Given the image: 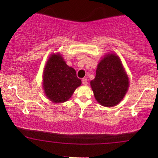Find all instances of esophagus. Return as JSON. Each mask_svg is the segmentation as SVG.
Returning <instances> with one entry per match:
<instances>
[{"label": "esophagus", "mask_w": 158, "mask_h": 158, "mask_svg": "<svg viewBox=\"0 0 158 158\" xmlns=\"http://www.w3.org/2000/svg\"><path fill=\"white\" fill-rule=\"evenodd\" d=\"M81 81H82V84L84 85H86L88 84V80H87V79H85V78H83V79H81Z\"/></svg>", "instance_id": "obj_1"}]
</instances>
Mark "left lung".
<instances>
[{
    "mask_svg": "<svg viewBox=\"0 0 158 158\" xmlns=\"http://www.w3.org/2000/svg\"><path fill=\"white\" fill-rule=\"evenodd\" d=\"M90 84L96 100L101 106L118 105L129 87V79L120 58L114 52L106 54L98 63L96 77Z\"/></svg>",
    "mask_w": 158,
    "mask_h": 158,
    "instance_id": "1",
    "label": "left lung"
}]
</instances>
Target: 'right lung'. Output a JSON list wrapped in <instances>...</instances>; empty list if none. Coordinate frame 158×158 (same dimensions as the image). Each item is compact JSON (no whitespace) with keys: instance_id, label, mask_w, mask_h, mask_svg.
<instances>
[{"instance_id":"1","label":"right lung","mask_w":158,"mask_h":158,"mask_svg":"<svg viewBox=\"0 0 158 158\" xmlns=\"http://www.w3.org/2000/svg\"><path fill=\"white\" fill-rule=\"evenodd\" d=\"M81 84L76 70L66 64L59 52L50 56L43 71L42 85L44 94L53 103L68 101Z\"/></svg>"}]
</instances>
